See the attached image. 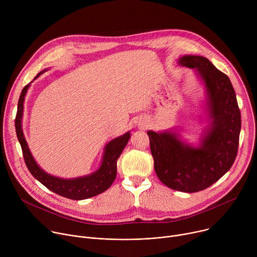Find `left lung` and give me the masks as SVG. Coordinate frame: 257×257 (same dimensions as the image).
<instances>
[{
  "label": "left lung",
  "instance_id": "left-lung-1",
  "mask_svg": "<svg viewBox=\"0 0 257 257\" xmlns=\"http://www.w3.org/2000/svg\"><path fill=\"white\" fill-rule=\"evenodd\" d=\"M179 64L196 68L204 82L212 125L198 149L182 143L176 133L149 131L155 171L163 184L182 192L206 189L232 167L238 154L241 113L230 78L209 60L184 56Z\"/></svg>",
  "mask_w": 257,
  "mask_h": 257
}]
</instances>
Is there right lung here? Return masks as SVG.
I'll return each mask as SVG.
<instances>
[{
	"label": "right lung",
	"instance_id": "1",
	"mask_svg": "<svg viewBox=\"0 0 257 257\" xmlns=\"http://www.w3.org/2000/svg\"><path fill=\"white\" fill-rule=\"evenodd\" d=\"M42 73L43 72L39 73V74L34 77V79L38 78ZM28 87L29 84L23 87L18 100L17 114L15 118V127L16 134L22 149L24 162L31 175L35 179H38L49 190L69 199L81 200L90 198L108 189L116 179L117 161L130 138V133L128 132L123 136L115 138L114 140L107 143L104 150L101 166L95 173L86 177L76 178L73 180H65L53 177L45 173L38 165H36L35 161L33 160L30 154V151L28 150L26 140L22 132L21 119L23 113V101Z\"/></svg>",
	"mask_w": 257,
	"mask_h": 257
}]
</instances>
